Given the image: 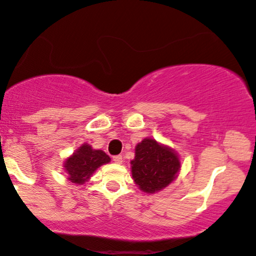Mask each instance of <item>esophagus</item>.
<instances>
[{"label":"esophagus","instance_id":"1","mask_svg":"<svg viewBox=\"0 0 256 256\" xmlns=\"http://www.w3.org/2000/svg\"><path fill=\"white\" fill-rule=\"evenodd\" d=\"M113 161L116 164H122V155H116V156H113Z\"/></svg>","mask_w":256,"mask_h":256}]
</instances>
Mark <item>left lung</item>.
Instances as JSON below:
<instances>
[{"instance_id":"1","label":"left lung","mask_w":256,"mask_h":256,"mask_svg":"<svg viewBox=\"0 0 256 256\" xmlns=\"http://www.w3.org/2000/svg\"><path fill=\"white\" fill-rule=\"evenodd\" d=\"M131 174L142 192L154 194L168 187L178 178L180 156L170 146L154 138H144L134 148Z\"/></svg>"}]
</instances>
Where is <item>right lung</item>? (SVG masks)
Segmentation results:
<instances>
[{
    "mask_svg": "<svg viewBox=\"0 0 256 256\" xmlns=\"http://www.w3.org/2000/svg\"><path fill=\"white\" fill-rule=\"evenodd\" d=\"M110 162V158L102 150L93 149L88 143L80 146L72 155L64 161V172L68 180L72 184H83L88 182L98 168Z\"/></svg>",
    "mask_w": 256,
    "mask_h": 256,
    "instance_id": "right-lung-1",
    "label": "right lung"
}]
</instances>
